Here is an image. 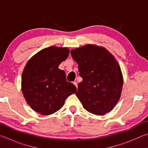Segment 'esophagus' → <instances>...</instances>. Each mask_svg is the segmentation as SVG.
<instances>
[{"label":"esophagus","mask_w":148,"mask_h":148,"mask_svg":"<svg viewBox=\"0 0 148 148\" xmlns=\"http://www.w3.org/2000/svg\"><path fill=\"white\" fill-rule=\"evenodd\" d=\"M73 84H74V86L76 87V88H77V82H73Z\"/></svg>","instance_id":"1"}]
</instances>
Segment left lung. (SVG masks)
Here are the masks:
<instances>
[{"label":"left lung","mask_w":148,"mask_h":148,"mask_svg":"<svg viewBox=\"0 0 148 148\" xmlns=\"http://www.w3.org/2000/svg\"><path fill=\"white\" fill-rule=\"evenodd\" d=\"M71 53L83 79L76 95L84 108L97 116L112 111L119 101L123 85L116 58L105 47L95 44L76 47Z\"/></svg>","instance_id":"left-lung-1"}]
</instances>
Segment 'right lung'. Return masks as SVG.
Returning a JSON list of instances; mask_svg holds the SVG:
<instances>
[{
    "mask_svg": "<svg viewBox=\"0 0 148 148\" xmlns=\"http://www.w3.org/2000/svg\"><path fill=\"white\" fill-rule=\"evenodd\" d=\"M70 53L67 47L50 46L30 59L21 76V91L29 106L35 112L48 116L58 111L67 97L76 91L73 84L67 82L59 65Z\"/></svg>",
    "mask_w": 148,
    "mask_h": 148,
    "instance_id": "obj_1",
    "label": "right lung"
}]
</instances>
